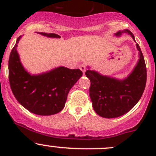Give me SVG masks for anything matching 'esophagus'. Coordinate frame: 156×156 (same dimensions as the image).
<instances>
[{
	"instance_id": "1",
	"label": "esophagus",
	"mask_w": 156,
	"mask_h": 156,
	"mask_svg": "<svg viewBox=\"0 0 156 156\" xmlns=\"http://www.w3.org/2000/svg\"><path fill=\"white\" fill-rule=\"evenodd\" d=\"M79 69H81V71H82V72H83V74H84L85 73V71H86V65L85 64H81V65H80V66H79Z\"/></svg>"
}]
</instances>
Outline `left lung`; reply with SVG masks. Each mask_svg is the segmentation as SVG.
Returning <instances> with one entry per match:
<instances>
[{
    "instance_id": "1",
    "label": "left lung",
    "mask_w": 156,
    "mask_h": 156,
    "mask_svg": "<svg viewBox=\"0 0 156 156\" xmlns=\"http://www.w3.org/2000/svg\"><path fill=\"white\" fill-rule=\"evenodd\" d=\"M124 33L133 34L128 29L119 31L115 35L120 37ZM139 59L132 72L124 79L103 75L90 67L85 75L90 81V97L93 108L97 115L106 119L122 116L130 111L141 98L146 83V68L140 48L136 44Z\"/></svg>"
}]
</instances>
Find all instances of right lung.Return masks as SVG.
<instances>
[{
  "label": "right lung",
  "instance_id": "right-lung-1",
  "mask_svg": "<svg viewBox=\"0 0 156 156\" xmlns=\"http://www.w3.org/2000/svg\"><path fill=\"white\" fill-rule=\"evenodd\" d=\"M37 33L60 38L53 33ZM21 37L17 38L9 58V81L12 94L17 101L31 113L38 115L56 114L64 108L69 90L82 76V72L59 66L38 75H31L23 67L17 52Z\"/></svg>",
  "mask_w": 156,
  "mask_h": 156
}]
</instances>
